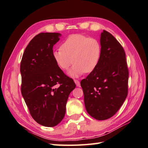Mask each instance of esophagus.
Wrapping results in <instances>:
<instances>
[{"label": "esophagus", "mask_w": 148, "mask_h": 148, "mask_svg": "<svg viewBox=\"0 0 148 148\" xmlns=\"http://www.w3.org/2000/svg\"><path fill=\"white\" fill-rule=\"evenodd\" d=\"M74 82L76 83L77 87H79L80 86V82L77 79H74Z\"/></svg>", "instance_id": "esophagus-1"}]
</instances>
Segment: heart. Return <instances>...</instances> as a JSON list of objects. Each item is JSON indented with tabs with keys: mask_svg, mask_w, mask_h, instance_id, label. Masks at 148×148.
Listing matches in <instances>:
<instances>
[{
	"mask_svg": "<svg viewBox=\"0 0 148 148\" xmlns=\"http://www.w3.org/2000/svg\"><path fill=\"white\" fill-rule=\"evenodd\" d=\"M60 49L53 51V60L63 71H67L72 63H74L69 72L72 77L95 71L101 59L100 42L97 39L83 34L69 36L61 43Z\"/></svg>",
	"mask_w": 148,
	"mask_h": 148,
	"instance_id": "1",
	"label": "heart"
}]
</instances>
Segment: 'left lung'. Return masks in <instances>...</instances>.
<instances>
[{"label": "left lung", "instance_id": "left-lung-1", "mask_svg": "<svg viewBox=\"0 0 148 148\" xmlns=\"http://www.w3.org/2000/svg\"><path fill=\"white\" fill-rule=\"evenodd\" d=\"M101 59L81 82L86 110L94 119L107 120L119 111L128 92L129 71L122 45L109 32L100 36Z\"/></svg>", "mask_w": 148, "mask_h": 148}]
</instances>
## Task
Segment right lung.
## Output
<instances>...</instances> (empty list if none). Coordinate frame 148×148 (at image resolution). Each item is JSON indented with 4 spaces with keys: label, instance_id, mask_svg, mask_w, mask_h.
<instances>
[{
    "label": "right lung",
    "instance_id": "add662e5",
    "mask_svg": "<svg viewBox=\"0 0 148 148\" xmlns=\"http://www.w3.org/2000/svg\"><path fill=\"white\" fill-rule=\"evenodd\" d=\"M61 36L37 34L26 47L21 62L23 97L32 118L45 127L57 125L63 119L69 96L76 87L53 60V47Z\"/></svg>",
    "mask_w": 148,
    "mask_h": 148
}]
</instances>
